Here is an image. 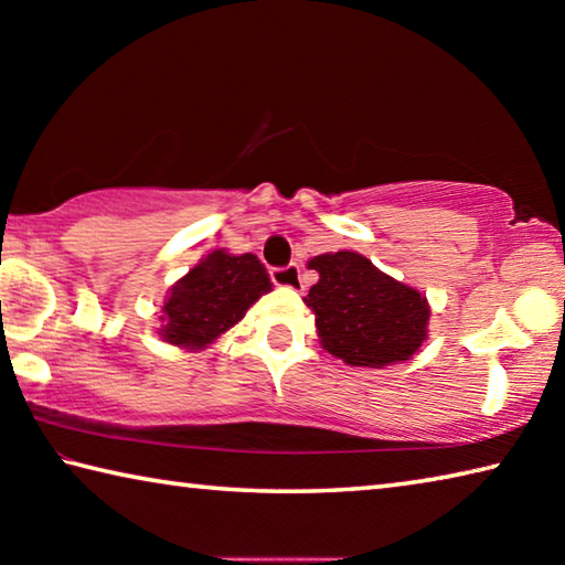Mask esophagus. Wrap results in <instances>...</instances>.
Wrapping results in <instances>:
<instances>
[{
  "instance_id": "34e87169",
  "label": "esophagus",
  "mask_w": 565,
  "mask_h": 565,
  "mask_svg": "<svg viewBox=\"0 0 565 565\" xmlns=\"http://www.w3.org/2000/svg\"><path fill=\"white\" fill-rule=\"evenodd\" d=\"M271 281L281 289H301V269L296 264L284 266V269H271Z\"/></svg>"
}]
</instances>
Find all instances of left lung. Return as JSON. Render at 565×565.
Masks as SVG:
<instances>
[{
  "label": "left lung",
  "instance_id": "1",
  "mask_svg": "<svg viewBox=\"0 0 565 565\" xmlns=\"http://www.w3.org/2000/svg\"><path fill=\"white\" fill-rule=\"evenodd\" d=\"M309 269L319 271V281L303 303L313 311L319 341L331 356L349 366L384 369L424 347L431 306L414 286L349 248L313 256Z\"/></svg>",
  "mask_w": 565,
  "mask_h": 565
}]
</instances>
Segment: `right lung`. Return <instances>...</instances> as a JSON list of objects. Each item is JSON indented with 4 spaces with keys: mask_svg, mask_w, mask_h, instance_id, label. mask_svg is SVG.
Wrapping results in <instances>:
<instances>
[{
    "mask_svg": "<svg viewBox=\"0 0 565 565\" xmlns=\"http://www.w3.org/2000/svg\"><path fill=\"white\" fill-rule=\"evenodd\" d=\"M271 286L259 256L214 248L167 291L159 337L186 351L209 349Z\"/></svg>",
    "mask_w": 565,
    "mask_h": 565,
    "instance_id": "right-lung-1",
    "label": "right lung"
}]
</instances>
